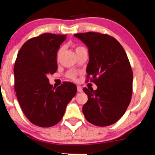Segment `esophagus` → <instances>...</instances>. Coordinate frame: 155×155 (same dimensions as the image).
Masks as SVG:
<instances>
[{
  "label": "esophagus",
  "mask_w": 155,
  "mask_h": 155,
  "mask_svg": "<svg viewBox=\"0 0 155 155\" xmlns=\"http://www.w3.org/2000/svg\"><path fill=\"white\" fill-rule=\"evenodd\" d=\"M77 88H78V92H82V87H80V86H78Z\"/></svg>",
  "instance_id": "obj_1"
}]
</instances>
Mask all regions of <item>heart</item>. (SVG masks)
I'll return each mask as SVG.
<instances>
[{
  "instance_id": "heart-1",
  "label": "heart",
  "mask_w": 155,
  "mask_h": 155,
  "mask_svg": "<svg viewBox=\"0 0 155 155\" xmlns=\"http://www.w3.org/2000/svg\"><path fill=\"white\" fill-rule=\"evenodd\" d=\"M83 49H85V48H84L83 47H78L77 48H76L75 51H76V53H77L78 51H80L83 50ZM61 52H62V49H60L59 51H58V59H59V57L60 55ZM76 75H77V73H76L75 71H68L67 73V76L68 78H70V79H72V80L75 79Z\"/></svg>"
}]
</instances>
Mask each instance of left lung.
I'll return each instance as SVG.
<instances>
[{
  "mask_svg": "<svg viewBox=\"0 0 155 155\" xmlns=\"http://www.w3.org/2000/svg\"><path fill=\"white\" fill-rule=\"evenodd\" d=\"M74 36L88 47L87 78L91 76L97 87L95 91L83 88L88 96L84 115L97 126L115 124L125 113L133 93V74L127 55L120 43L107 34L87 32Z\"/></svg>",
  "mask_w": 155,
  "mask_h": 155,
  "instance_id": "obj_1",
  "label": "left lung"
}]
</instances>
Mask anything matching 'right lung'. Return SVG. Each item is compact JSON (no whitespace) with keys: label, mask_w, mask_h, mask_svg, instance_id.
<instances>
[{"label":"right lung","mask_w":155,"mask_h":155,"mask_svg":"<svg viewBox=\"0 0 155 155\" xmlns=\"http://www.w3.org/2000/svg\"><path fill=\"white\" fill-rule=\"evenodd\" d=\"M66 35L46 33L29 39L14 64V88L20 107L28 120L40 127L59 122L77 93L74 84L64 82L56 88L47 78L58 69L57 52Z\"/></svg>","instance_id":"add662e5"}]
</instances>
